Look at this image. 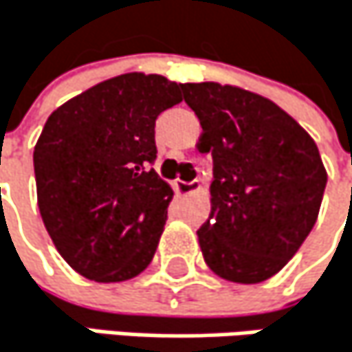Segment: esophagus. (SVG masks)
<instances>
[{"mask_svg": "<svg viewBox=\"0 0 352 352\" xmlns=\"http://www.w3.org/2000/svg\"><path fill=\"white\" fill-rule=\"evenodd\" d=\"M200 188V182L198 179H192V182H175V192L179 196H188V194H194L196 190Z\"/></svg>", "mask_w": 352, "mask_h": 352, "instance_id": "1", "label": "esophagus"}]
</instances>
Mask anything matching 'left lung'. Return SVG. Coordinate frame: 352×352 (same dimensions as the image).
I'll list each match as a JSON object with an SVG mask.
<instances>
[{
	"label": "left lung",
	"mask_w": 352,
	"mask_h": 352,
	"mask_svg": "<svg viewBox=\"0 0 352 352\" xmlns=\"http://www.w3.org/2000/svg\"><path fill=\"white\" fill-rule=\"evenodd\" d=\"M212 154L210 217L198 230L219 278L258 284L278 273L311 234L328 184L319 150L271 100L219 83L182 85Z\"/></svg>",
	"instance_id": "8db88e82"
}]
</instances>
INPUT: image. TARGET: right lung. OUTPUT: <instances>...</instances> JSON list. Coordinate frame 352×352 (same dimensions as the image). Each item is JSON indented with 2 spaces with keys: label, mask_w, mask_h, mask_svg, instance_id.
I'll return each mask as SVG.
<instances>
[{
  "label": "right lung",
  "mask_w": 352,
  "mask_h": 352,
  "mask_svg": "<svg viewBox=\"0 0 352 352\" xmlns=\"http://www.w3.org/2000/svg\"><path fill=\"white\" fill-rule=\"evenodd\" d=\"M182 100L175 81L129 72L50 114L33 152L39 212L87 280L124 282L150 265L173 198L154 170V127Z\"/></svg>",
  "instance_id": "1"
}]
</instances>
